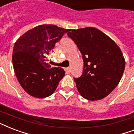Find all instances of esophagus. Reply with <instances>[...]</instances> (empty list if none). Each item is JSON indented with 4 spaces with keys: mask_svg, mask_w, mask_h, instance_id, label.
Segmentation results:
<instances>
[{
    "mask_svg": "<svg viewBox=\"0 0 134 134\" xmlns=\"http://www.w3.org/2000/svg\"><path fill=\"white\" fill-rule=\"evenodd\" d=\"M65 71H66V72H67V73L69 74V73H70V68H69V67H67V68H66V69H65Z\"/></svg>",
    "mask_w": 134,
    "mask_h": 134,
    "instance_id": "1",
    "label": "esophagus"
}]
</instances>
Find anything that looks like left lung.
<instances>
[{
	"instance_id": "8db88e82",
	"label": "left lung",
	"mask_w": 134,
	"mask_h": 134,
	"mask_svg": "<svg viewBox=\"0 0 134 134\" xmlns=\"http://www.w3.org/2000/svg\"><path fill=\"white\" fill-rule=\"evenodd\" d=\"M67 35L82 55L83 72L74 81L81 96L88 100L104 98L121 80L125 60L119 46L93 27L70 29Z\"/></svg>"
}]
</instances>
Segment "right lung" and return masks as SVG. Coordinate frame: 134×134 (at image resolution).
<instances>
[{
    "label": "right lung",
    "mask_w": 134,
    "mask_h": 134,
    "mask_svg": "<svg viewBox=\"0 0 134 134\" xmlns=\"http://www.w3.org/2000/svg\"><path fill=\"white\" fill-rule=\"evenodd\" d=\"M69 29L43 24L29 30L15 43L13 63L17 80L25 91L38 98L53 93L65 76L61 67H51L47 56Z\"/></svg>",
    "instance_id": "add662e5"
}]
</instances>
